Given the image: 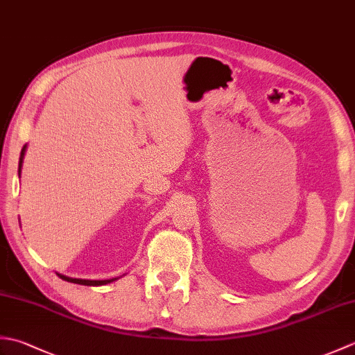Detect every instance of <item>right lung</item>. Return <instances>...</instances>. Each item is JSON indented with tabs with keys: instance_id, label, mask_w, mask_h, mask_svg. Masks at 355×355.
I'll return each mask as SVG.
<instances>
[{
	"instance_id": "right-lung-1",
	"label": "right lung",
	"mask_w": 355,
	"mask_h": 355,
	"mask_svg": "<svg viewBox=\"0 0 355 355\" xmlns=\"http://www.w3.org/2000/svg\"><path fill=\"white\" fill-rule=\"evenodd\" d=\"M26 148L27 145H24V148H22L21 150V157H19V168H18V173H21V166H22V158H24V154H26ZM58 276L64 279V281L67 282H73V284H79V285H89V286H96V285H105V284H110L112 281H116L114 279H105V281H88V279H74V277H69V276H64V275H59Z\"/></svg>"
}]
</instances>
